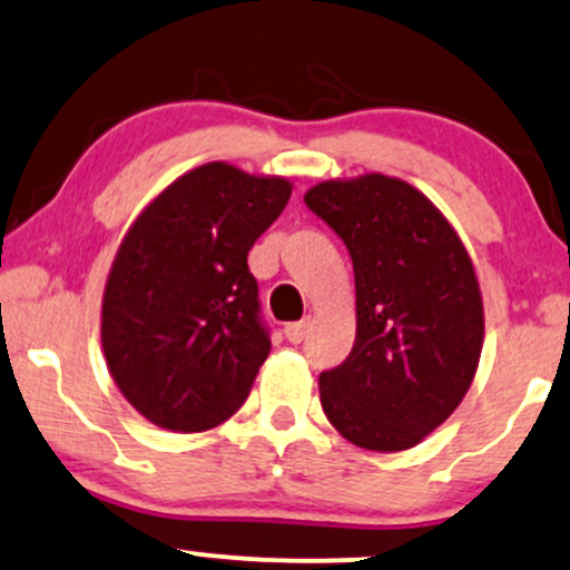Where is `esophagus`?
I'll use <instances>...</instances> for the list:
<instances>
[{"label": "esophagus", "instance_id": "1", "mask_svg": "<svg viewBox=\"0 0 570 570\" xmlns=\"http://www.w3.org/2000/svg\"><path fill=\"white\" fill-rule=\"evenodd\" d=\"M307 332H311V318L297 321V324H286V328H284L286 340H289L292 345H297V342H303V340L307 337Z\"/></svg>", "mask_w": 570, "mask_h": 570}]
</instances>
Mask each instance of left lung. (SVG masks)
<instances>
[{"label": "left lung", "instance_id": "left-lung-1", "mask_svg": "<svg viewBox=\"0 0 570 570\" xmlns=\"http://www.w3.org/2000/svg\"><path fill=\"white\" fill-rule=\"evenodd\" d=\"M345 242L355 342L318 380L321 406L366 451H406L454 414L483 351V294L468 246L420 188L380 173L305 194Z\"/></svg>", "mask_w": 570, "mask_h": 570}]
</instances>
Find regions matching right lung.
I'll list each match as a JSON object with an SVG mask.
<instances>
[{
	"label": "right lung",
	"instance_id": "1",
	"mask_svg": "<svg viewBox=\"0 0 570 570\" xmlns=\"http://www.w3.org/2000/svg\"><path fill=\"white\" fill-rule=\"evenodd\" d=\"M289 196V177L209 161L127 228L102 289L100 342L116 387L156 428L204 433L249 395L271 340L246 255Z\"/></svg>",
	"mask_w": 570,
	"mask_h": 570
}]
</instances>
